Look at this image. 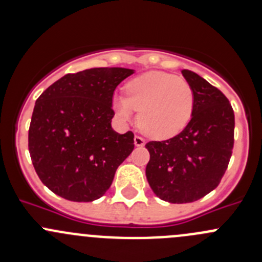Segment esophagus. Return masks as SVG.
<instances>
[{
    "label": "esophagus",
    "instance_id": "34e87169",
    "mask_svg": "<svg viewBox=\"0 0 262 262\" xmlns=\"http://www.w3.org/2000/svg\"><path fill=\"white\" fill-rule=\"evenodd\" d=\"M134 144H136L137 147H143L144 144H146V141H144L143 137L136 136L134 137Z\"/></svg>",
    "mask_w": 262,
    "mask_h": 262
}]
</instances>
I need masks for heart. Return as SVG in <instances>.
<instances>
[{
	"mask_svg": "<svg viewBox=\"0 0 262 262\" xmlns=\"http://www.w3.org/2000/svg\"><path fill=\"white\" fill-rule=\"evenodd\" d=\"M125 95L114 99V109L128 121L139 110V128L153 138H170L189 124L195 105L194 90L187 81L165 72L143 73L125 84Z\"/></svg>",
	"mask_w": 262,
	"mask_h": 262,
	"instance_id": "1",
	"label": "heart"
}]
</instances>
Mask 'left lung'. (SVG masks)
<instances>
[{
    "instance_id": "left-lung-1",
    "label": "left lung",
    "mask_w": 262,
    "mask_h": 262,
    "mask_svg": "<svg viewBox=\"0 0 262 262\" xmlns=\"http://www.w3.org/2000/svg\"><path fill=\"white\" fill-rule=\"evenodd\" d=\"M182 76L194 90L191 120L178 136L150 141L146 176L160 199L173 204L196 202L221 182L234 143V113L223 92L191 71Z\"/></svg>"
}]
</instances>
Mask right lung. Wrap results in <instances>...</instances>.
<instances>
[{"label": "right lung", "mask_w": 262, "mask_h": 262, "mask_svg": "<svg viewBox=\"0 0 262 262\" xmlns=\"http://www.w3.org/2000/svg\"><path fill=\"white\" fill-rule=\"evenodd\" d=\"M133 70L90 68L63 76L38 97L29 152L41 182L71 202L101 198L134 149L133 132L112 128L113 95Z\"/></svg>", "instance_id": "add662e5"}]
</instances>
